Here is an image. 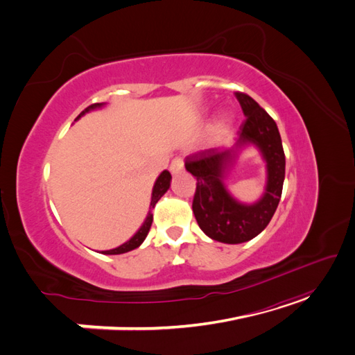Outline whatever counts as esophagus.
I'll list each match as a JSON object with an SVG mask.
<instances>
[{
    "instance_id": "esophagus-1",
    "label": "esophagus",
    "mask_w": 355,
    "mask_h": 355,
    "mask_svg": "<svg viewBox=\"0 0 355 355\" xmlns=\"http://www.w3.org/2000/svg\"><path fill=\"white\" fill-rule=\"evenodd\" d=\"M182 170H184V158H182V157H175L173 159H171L170 171L173 175H178V173H180Z\"/></svg>"
}]
</instances>
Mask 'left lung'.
<instances>
[{"label": "left lung", "instance_id": "left-lung-1", "mask_svg": "<svg viewBox=\"0 0 355 355\" xmlns=\"http://www.w3.org/2000/svg\"><path fill=\"white\" fill-rule=\"evenodd\" d=\"M245 115L235 146L253 144L266 161L268 180L263 197L252 204L239 202L223 185L225 173L235 158V148H210L191 154L185 167L197 179L192 211L201 231L211 240L240 244L254 239L272 219L282 198L286 157L277 124L249 94L235 93Z\"/></svg>", "mask_w": 355, "mask_h": 355}]
</instances>
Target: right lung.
Here are the masks:
<instances>
[{
	"mask_svg": "<svg viewBox=\"0 0 355 355\" xmlns=\"http://www.w3.org/2000/svg\"><path fill=\"white\" fill-rule=\"evenodd\" d=\"M102 105H103V103H93V105L87 106V108H85L77 118H75V120H78V118H80L81 115H84L85 112H89V111L96 110V108H101ZM170 180H171V175L168 173L167 170H164L163 173H161V175L158 176V179H157V182H155V185H154L153 197H151V207H149V213H148V216H146L144 225L141 227V230H139L127 243L121 244L120 247H116V249L105 250V252H102L103 254H121V253H127V252L137 249V247L144 243V240L146 239V235H148V232H149V228H151V225H153V209H154V206L157 204V201H158L161 197H163V196L166 194V192H167V189L170 188Z\"/></svg>",
	"mask_w": 355,
	"mask_h": 355,
	"instance_id": "obj_1",
	"label": "right lung"
}]
</instances>
